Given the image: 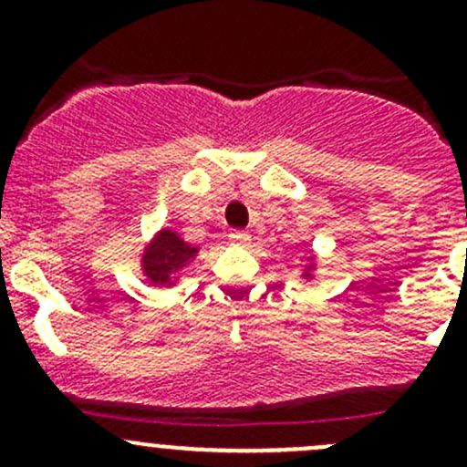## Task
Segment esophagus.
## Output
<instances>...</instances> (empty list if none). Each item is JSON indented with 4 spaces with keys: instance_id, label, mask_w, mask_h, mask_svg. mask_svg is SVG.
Returning a JSON list of instances; mask_svg holds the SVG:
<instances>
[{
    "instance_id": "34e87169",
    "label": "esophagus",
    "mask_w": 467,
    "mask_h": 467,
    "mask_svg": "<svg viewBox=\"0 0 467 467\" xmlns=\"http://www.w3.org/2000/svg\"><path fill=\"white\" fill-rule=\"evenodd\" d=\"M228 239H230V244H239V246H246V244L251 242V234H248L246 230H230Z\"/></svg>"
}]
</instances>
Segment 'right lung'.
<instances>
[{
    "label": "right lung",
    "instance_id": "1",
    "mask_svg": "<svg viewBox=\"0 0 467 467\" xmlns=\"http://www.w3.org/2000/svg\"><path fill=\"white\" fill-rule=\"evenodd\" d=\"M199 248L190 246L182 242L176 233L171 230H160L158 237L146 246V253L142 255V268L153 285H171V275L187 266Z\"/></svg>",
    "mask_w": 467,
    "mask_h": 467
}]
</instances>
